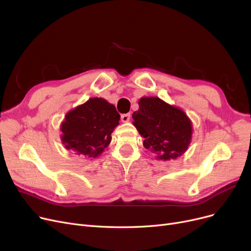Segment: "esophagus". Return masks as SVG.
Segmentation results:
<instances>
[{"mask_svg":"<svg viewBox=\"0 0 251 251\" xmlns=\"http://www.w3.org/2000/svg\"><path fill=\"white\" fill-rule=\"evenodd\" d=\"M129 120H130V114H123V115L121 116V121H122L123 123L129 122Z\"/></svg>","mask_w":251,"mask_h":251,"instance_id":"1","label":"esophagus"}]
</instances>
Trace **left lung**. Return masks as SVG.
<instances>
[{
    "label": "left lung",
    "instance_id": "left-lung-1",
    "mask_svg": "<svg viewBox=\"0 0 251 251\" xmlns=\"http://www.w3.org/2000/svg\"><path fill=\"white\" fill-rule=\"evenodd\" d=\"M134 112L133 125L145 138L144 147L158 160L169 161L181 156L192 140V122L180 108L159 97H141Z\"/></svg>",
    "mask_w": 251,
    "mask_h": 251
}]
</instances>
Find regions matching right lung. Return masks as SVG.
I'll use <instances>...</instances> for the list:
<instances>
[{
	"mask_svg": "<svg viewBox=\"0 0 251 251\" xmlns=\"http://www.w3.org/2000/svg\"><path fill=\"white\" fill-rule=\"evenodd\" d=\"M120 115L114 104L94 97L65 115L61 141L68 150L86 158H96L110 145Z\"/></svg>",
	"mask_w": 251,
	"mask_h": 251,
	"instance_id": "right-lung-1",
	"label": "right lung"
}]
</instances>
